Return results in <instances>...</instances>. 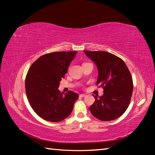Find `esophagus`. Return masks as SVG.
Wrapping results in <instances>:
<instances>
[{
  "label": "esophagus",
  "instance_id": "34e87169",
  "mask_svg": "<svg viewBox=\"0 0 155 155\" xmlns=\"http://www.w3.org/2000/svg\"><path fill=\"white\" fill-rule=\"evenodd\" d=\"M86 95L85 94H80V96L81 97H85Z\"/></svg>",
  "mask_w": 155,
  "mask_h": 155
}]
</instances>
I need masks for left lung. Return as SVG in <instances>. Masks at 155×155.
Wrapping results in <instances>:
<instances>
[{
    "instance_id": "1",
    "label": "left lung",
    "mask_w": 155,
    "mask_h": 155,
    "mask_svg": "<svg viewBox=\"0 0 155 155\" xmlns=\"http://www.w3.org/2000/svg\"><path fill=\"white\" fill-rule=\"evenodd\" d=\"M95 63L98 70L97 85L103 88V95L97 98L90 107L94 117L102 121H111L124 114L133 94V78L124 61L105 51H84Z\"/></svg>"
}]
</instances>
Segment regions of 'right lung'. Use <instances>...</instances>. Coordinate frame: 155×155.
<instances>
[{
  "label": "right lung",
  "instance_id": "obj_1",
  "mask_svg": "<svg viewBox=\"0 0 155 155\" xmlns=\"http://www.w3.org/2000/svg\"><path fill=\"white\" fill-rule=\"evenodd\" d=\"M77 51L48 53L31 65L25 79L26 94L31 107L41 118L57 122L66 118L72 111L78 94L72 91L64 94L58 90Z\"/></svg>",
  "mask_w": 155,
  "mask_h": 155
}]
</instances>
